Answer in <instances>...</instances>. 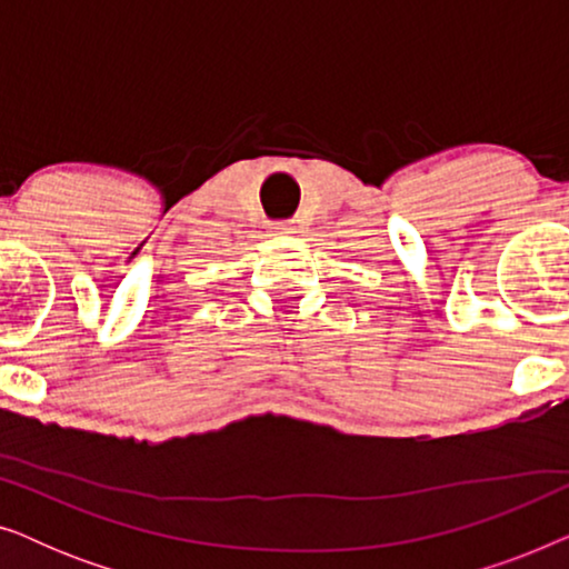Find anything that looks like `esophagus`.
Here are the masks:
<instances>
[{"instance_id":"esophagus-1","label":"esophagus","mask_w":569,"mask_h":569,"mask_svg":"<svg viewBox=\"0 0 569 569\" xmlns=\"http://www.w3.org/2000/svg\"><path fill=\"white\" fill-rule=\"evenodd\" d=\"M271 230L279 232V236H287V232H295L298 228H295V222L284 220V222H274V224H271Z\"/></svg>"}]
</instances>
